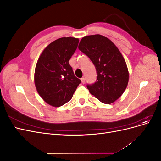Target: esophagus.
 Returning <instances> with one entry per match:
<instances>
[{"instance_id": "34e87169", "label": "esophagus", "mask_w": 161, "mask_h": 161, "mask_svg": "<svg viewBox=\"0 0 161 161\" xmlns=\"http://www.w3.org/2000/svg\"><path fill=\"white\" fill-rule=\"evenodd\" d=\"M81 82H82V84H84L85 83V78H81Z\"/></svg>"}]
</instances>
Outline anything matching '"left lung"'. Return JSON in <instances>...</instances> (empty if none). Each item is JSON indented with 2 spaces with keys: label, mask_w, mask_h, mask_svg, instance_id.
<instances>
[{
  "label": "left lung",
  "mask_w": 161,
  "mask_h": 161,
  "mask_svg": "<svg viewBox=\"0 0 161 161\" xmlns=\"http://www.w3.org/2000/svg\"><path fill=\"white\" fill-rule=\"evenodd\" d=\"M79 49L96 69V82L86 85L90 93L102 103H114L124 93L129 80L127 65L118 48L108 37L97 34L82 37Z\"/></svg>",
  "instance_id": "1"
}]
</instances>
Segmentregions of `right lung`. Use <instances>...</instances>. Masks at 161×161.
<instances>
[{"instance_id":"right-lung-1","label":"right lung","mask_w":161,"mask_h":161,"mask_svg":"<svg viewBox=\"0 0 161 161\" xmlns=\"http://www.w3.org/2000/svg\"><path fill=\"white\" fill-rule=\"evenodd\" d=\"M79 42V39L71 37L58 39L45 48L37 60L34 75L36 89L53 107L69 102L80 83L69 64Z\"/></svg>"}]
</instances>
